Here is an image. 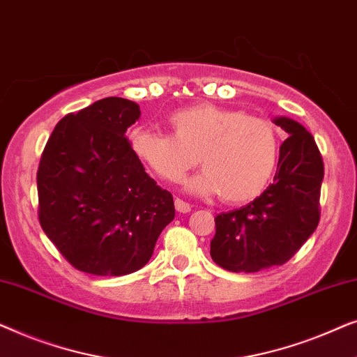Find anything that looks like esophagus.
Segmentation results:
<instances>
[{"label": "esophagus", "instance_id": "esophagus-1", "mask_svg": "<svg viewBox=\"0 0 357 357\" xmlns=\"http://www.w3.org/2000/svg\"><path fill=\"white\" fill-rule=\"evenodd\" d=\"M175 209H177L178 213H188L190 209H192V206H190L187 202H183V199L175 198Z\"/></svg>", "mask_w": 357, "mask_h": 357}]
</instances>
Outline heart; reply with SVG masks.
Masks as SVG:
<instances>
[{"label":"heart","instance_id":"b5f03b06","mask_svg":"<svg viewBox=\"0 0 357 357\" xmlns=\"http://www.w3.org/2000/svg\"><path fill=\"white\" fill-rule=\"evenodd\" d=\"M170 133L136 128L131 149L155 177L177 182L195 165L204 170L190 190L219 193L224 203L252 202L268 187L280 158V138L270 120L213 104L169 115Z\"/></svg>","mask_w":357,"mask_h":357}]
</instances>
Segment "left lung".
I'll list each match as a JSON object with an SVG mask.
<instances>
[{
	"label": "left lung",
	"mask_w": 357,
	"mask_h": 357,
	"mask_svg": "<svg viewBox=\"0 0 357 357\" xmlns=\"http://www.w3.org/2000/svg\"><path fill=\"white\" fill-rule=\"evenodd\" d=\"M275 123L287 138L280 148L275 180L247 206L214 218L213 261L234 273L284 265L319 226L324 159L314 136L297 121Z\"/></svg>",
	"instance_id": "obj_1"
}]
</instances>
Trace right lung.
<instances>
[{"mask_svg": "<svg viewBox=\"0 0 357 357\" xmlns=\"http://www.w3.org/2000/svg\"><path fill=\"white\" fill-rule=\"evenodd\" d=\"M139 105L105 97L58 121L37 170L38 221L76 270L123 276L149 261L175 216L126 136Z\"/></svg>", "mask_w": 357, "mask_h": 357, "instance_id": "obj_1", "label": "right lung"}]
</instances>
